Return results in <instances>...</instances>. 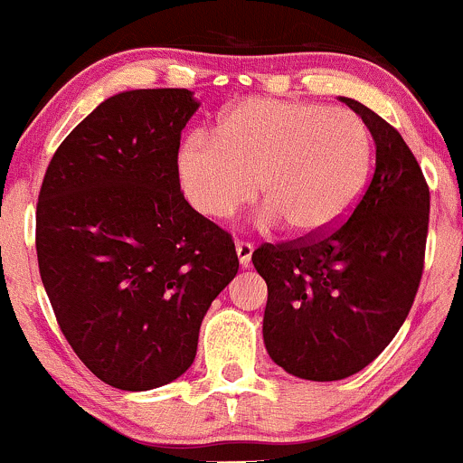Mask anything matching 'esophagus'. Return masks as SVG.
<instances>
[{
	"label": "esophagus",
	"mask_w": 463,
	"mask_h": 463,
	"mask_svg": "<svg viewBox=\"0 0 463 463\" xmlns=\"http://www.w3.org/2000/svg\"><path fill=\"white\" fill-rule=\"evenodd\" d=\"M235 250H237V257H240L241 268H250L252 250H255V246H252L250 241H237Z\"/></svg>",
	"instance_id": "esophagus-1"
}]
</instances>
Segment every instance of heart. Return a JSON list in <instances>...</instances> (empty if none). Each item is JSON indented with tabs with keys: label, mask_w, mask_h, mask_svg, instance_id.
Listing matches in <instances>:
<instances>
[{
	"label": "heart",
	"mask_w": 463,
	"mask_h": 463,
	"mask_svg": "<svg viewBox=\"0 0 463 463\" xmlns=\"http://www.w3.org/2000/svg\"><path fill=\"white\" fill-rule=\"evenodd\" d=\"M372 160L369 127L352 109L246 99L222 116L215 136L182 142L175 171L189 204L208 220H228L261 191L263 226L286 222L292 235L317 237L349 215Z\"/></svg>",
	"instance_id": "1"
}]
</instances>
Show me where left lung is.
Masks as SVG:
<instances>
[{
  "label": "left lung",
  "mask_w": 463,
  "mask_h": 463,
  "mask_svg": "<svg viewBox=\"0 0 463 463\" xmlns=\"http://www.w3.org/2000/svg\"><path fill=\"white\" fill-rule=\"evenodd\" d=\"M340 100L375 142L364 193L332 231L252 252L268 283V354L288 373L317 383L358 373L393 340L418 294L429 235V184L409 145L375 111Z\"/></svg>",
  "instance_id": "8db88e82"
}]
</instances>
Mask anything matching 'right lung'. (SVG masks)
I'll list each match as a JSON object with an SVG mask.
<instances>
[{"mask_svg":"<svg viewBox=\"0 0 463 463\" xmlns=\"http://www.w3.org/2000/svg\"><path fill=\"white\" fill-rule=\"evenodd\" d=\"M189 90H131L70 131L37 202L39 272L65 340L96 378L123 391L191 367L206 309L240 270L223 228L184 200Z\"/></svg>","mask_w":463,"mask_h":463,"instance_id":"obj_1","label":"right lung"}]
</instances>
